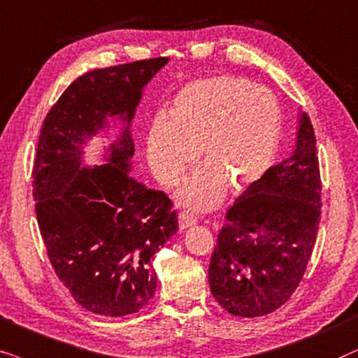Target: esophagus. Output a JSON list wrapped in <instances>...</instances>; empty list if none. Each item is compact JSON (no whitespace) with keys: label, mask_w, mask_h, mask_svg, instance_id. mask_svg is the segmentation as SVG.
<instances>
[{"label":"esophagus","mask_w":358,"mask_h":358,"mask_svg":"<svg viewBox=\"0 0 358 358\" xmlns=\"http://www.w3.org/2000/svg\"><path fill=\"white\" fill-rule=\"evenodd\" d=\"M196 222H198V219L189 213H182L178 216V229H180V231H185V229L194 226Z\"/></svg>","instance_id":"34e87169"}]
</instances>
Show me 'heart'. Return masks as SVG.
<instances>
[{"mask_svg":"<svg viewBox=\"0 0 358 358\" xmlns=\"http://www.w3.org/2000/svg\"><path fill=\"white\" fill-rule=\"evenodd\" d=\"M282 111L264 87L234 75L188 83L176 94L169 121L155 119L147 131L145 155L152 173L166 188L183 182L199 160L204 164L185 185V206L209 211L227 188H250L273 164Z\"/></svg>","mask_w":358,"mask_h":358,"instance_id":"1","label":"heart"}]
</instances>
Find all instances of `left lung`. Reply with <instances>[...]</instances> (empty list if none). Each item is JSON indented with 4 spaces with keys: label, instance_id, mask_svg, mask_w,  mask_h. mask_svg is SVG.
I'll return each instance as SVG.
<instances>
[{
    "label": "left lung",
    "instance_id": "1",
    "mask_svg": "<svg viewBox=\"0 0 358 358\" xmlns=\"http://www.w3.org/2000/svg\"><path fill=\"white\" fill-rule=\"evenodd\" d=\"M321 216L316 136L299 113L292 155L270 166L227 211L217 236L209 287L227 313H273L294 293L311 259Z\"/></svg>",
    "mask_w": 358,
    "mask_h": 358
}]
</instances>
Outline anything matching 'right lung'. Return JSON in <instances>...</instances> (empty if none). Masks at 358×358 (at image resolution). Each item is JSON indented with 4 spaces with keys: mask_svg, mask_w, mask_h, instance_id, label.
<instances>
[{
    "mask_svg": "<svg viewBox=\"0 0 358 358\" xmlns=\"http://www.w3.org/2000/svg\"><path fill=\"white\" fill-rule=\"evenodd\" d=\"M166 57L92 70L75 80L42 124L34 160L36 214L57 276L88 311L117 317L137 313L154 296L152 259L178 231L164 192L129 175L131 126L147 83ZM123 124L105 148L104 166L87 167L84 147Z\"/></svg>",
    "mask_w": 358,
    "mask_h": 358,
    "instance_id": "add662e5",
    "label": "right lung"
}]
</instances>
